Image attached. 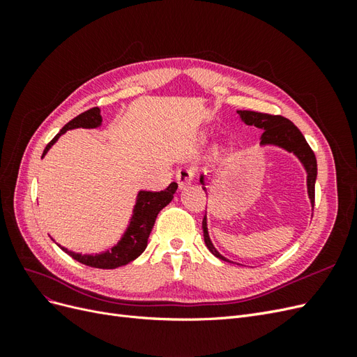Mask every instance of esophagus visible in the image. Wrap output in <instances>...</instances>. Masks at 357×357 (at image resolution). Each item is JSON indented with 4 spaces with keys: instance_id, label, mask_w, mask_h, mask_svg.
<instances>
[{
    "instance_id": "esophagus-1",
    "label": "esophagus",
    "mask_w": 357,
    "mask_h": 357,
    "mask_svg": "<svg viewBox=\"0 0 357 357\" xmlns=\"http://www.w3.org/2000/svg\"><path fill=\"white\" fill-rule=\"evenodd\" d=\"M195 172L197 171L193 169L192 167H183V168H180L177 171V174H176V180L178 183V188L180 189L188 188L190 183H192L193 177H195Z\"/></svg>"
}]
</instances>
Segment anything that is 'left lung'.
I'll return each instance as SVG.
<instances>
[{
	"instance_id": "obj_1",
	"label": "left lung",
	"mask_w": 357,
	"mask_h": 357,
	"mask_svg": "<svg viewBox=\"0 0 357 357\" xmlns=\"http://www.w3.org/2000/svg\"><path fill=\"white\" fill-rule=\"evenodd\" d=\"M238 114L247 125H253L256 128L264 129L262 139H261L262 144H275L280 147H284L286 150H289V152H294L301 159V162L304 164L307 169L308 195H310L312 207H314V183L317 176V160H316L314 152H312L310 144L307 143V139L304 138V135H302L299 129L291 123L289 119L280 114H268V113H259L252 110H238ZM199 181L204 186V177H201ZM202 231H204V241H205V245L208 247V250L215 257L222 259V261H226V259L215 250L214 245L210 241L208 231H207V219H205V215L202 219Z\"/></svg>"
}]
</instances>
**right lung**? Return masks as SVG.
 <instances>
[{"label":"right lung","instance_id":"obj_1","mask_svg":"<svg viewBox=\"0 0 357 357\" xmlns=\"http://www.w3.org/2000/svg\"><path fill=\"white\" fill-rule=\"evenodd\" d=\"M101 122H102V117H101L98 107H93V109L83 112L77 117H74L73 121H70L55 137H53L52 142L46 146L45 152H43V156L47 153V150L53 144H55L56 139L63 132H67L68 129L96 128L101 125ZM176 190H177V183L172 181L167 189L160 190V192H144V190L139 192L135 208H134L131 225H129V228L125 232L123 238L119 241L112 248V250H107L104 253L95 255V256L74 253L63 247H62V250L83 265L101 268V269H113V268L132 262L134 259H137L144 252V248L147 247L149 235H150V232H152V228H153L159 211L164 207H167V205L171 202Z\"/></svg>","mask_w":357,"mask_h":357}]
</instances>
